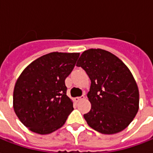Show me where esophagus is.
I'll use <instances>...</instances> for the list:
<instances>
[{
  "instance_id": "obj_1",
  "label": "esophagus",
  "mask_w": 153,
  "mask_h": 153,
  "mask_svg": "<svg viewBox=\"0 0 153 153\" xmlns=\"http://www.w3.org/2000/svg\"><path fill=\"white\" fill-rule=\"evenodd\" d=\"M85 98V97H84V95H82L81 97H76V98H74V100L76 101V102H79V101H80V100H83Z\"/></svg>"
}]
</instances>
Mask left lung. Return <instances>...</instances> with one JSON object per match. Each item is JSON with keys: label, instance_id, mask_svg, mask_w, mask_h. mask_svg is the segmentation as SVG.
Here are the masks:
<instances>
[{"label": "left lung", "instance_id": "left-lung-1", "mask_svg": "<svg viewBox=\"0 0 153 153\" xmlns=\"http://www.w3.org/2000/svg\"><path fill=\"white\" fill-rule=\"evenodd\" d=\"M91 79L88 97L91 110L83 117L100 133L112 134L127 127L139 110L140 94L127 66L100 48L84 51L77 62Z\"/></svg>", "mask_w": 153, "mask_h": 153}]
</instances>
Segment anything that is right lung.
Listing matches in <instances>:
<instances>
[{"mask_svg":"<svg viewBox=\"0 0 153 153\" xmlns=\"http://www.w3.org/2000/svg\"><path fill=\"white\" fill-rule=\"evenodd\" d=\"M79 53H51L22 71L13 90V109L25 126L35 133L50 134L62 127L73 111L65 79Z\"/></svg>","mask_w":153,"mask_h":153,"instance_id":"obj_1","label":"right lung"}]
</instances>
